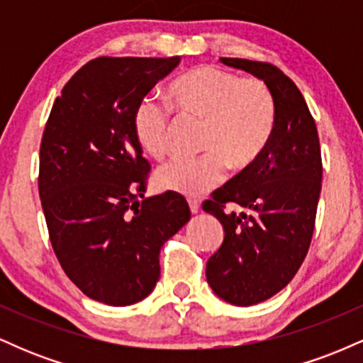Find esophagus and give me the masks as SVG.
Instances as JSON below:
<instances>
[{
  "instance_id": "obj_1",
  "label": "esophagus",
  "mask_w": 363,
  "mask_h": 363,
  "mask_svg": "<svg viewBox=\"0 0 363 363\" xmlns=\"http://www.w3.org/2000/svg\"><path fill=\"white\" fill-rule=\"evenodd\" d=\"M187 203H189L191 213H198V211H199V201H198V199L189 198V199H187Z\"/></svg>"
}]
</instances>
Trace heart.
I'll return each instance as SVG.
<instances>
[{
	"label": "heart",
	"instance_id": "b5f03b06",
	"mask_svg": "<svg viewBox=\"0 0 363 363\" xmlns=\"http://www.w3.org/2000/svg\"><path fill=\"white\" fill-rule=\"evenodd\" d=\"M170 99L184 121H203L199 148L205 155L174 160L157 174L162 189L187 196L205 194L234 170L251 169L268 148L277 128V101L257 77H240L213 65L187 69L170 83ZM176 118L153 97L141 99L133 114V133L148 157L169 153Z\"/></svg>",
	"mask_w": 363,
	"mask_h": 363
}]
</instances>
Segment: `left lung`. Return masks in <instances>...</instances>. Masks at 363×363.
<instances>
[{"mask_svg":"<svg viewBox=\"0 0 363 363\" xmlns=\"http://www.w3.org/2000/svg\"><path fill=\"white\" fill-rule=\"evenodd\" d=\"M220 61L264 80L277 101V128L266 152L203 203L225 230L222 245L206 262V280L220 298L247 307L285 289L306 259L323 160L315 121L280 68L240 57ZM228 206L243 211H227Z\"/></svg>","mask_w":363,"mask_h":363,"instance_id":"obj_1","label":"left lung"}]
</instances>
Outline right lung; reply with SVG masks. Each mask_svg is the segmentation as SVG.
Returning a JSON list of instances; mask_svg holds the SVG:
<instances>
[{
    "mask_svg": "<svg viewBox=\"0 0 363 363\" xmlns=\"http://www.w3.org/2000/svg\"><path fill=\"white\" fill-rule=\"evenodd\" d=\"M181 57H95L62 86L45 123L39 196L49 240L86 297L123 307L160 278L162 245L191 218L186 199L145 198L150 162L133 114Z\"/></svg>",
    "mask_w": 363,
    "mask_h": 363,
    "instance_id": "add662e5",
    "label": "right lung"
}]
</instances>
